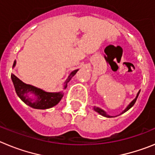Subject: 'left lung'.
Returning <instances> with one entry per match:
<instances>
[{
    "instance_id": "1",
    "label": "left lung",
    "mask_w": 155,
    "mask_h": 155,
    "mask_svg": "<svg viewBox=\"0 0 155 155\" xmlns=\"http://www.w3.org/2000/svg\"><path fill=\"white\" fill-rule=\"evenodd\" d=\"M140 91H139V92L137 93V97L135 98H134V100H133L132 102H130V105H128V106H127V109H125V110L124 111V112H123V113H125V112H127V110H129V109H130L131 107H132L133 105H134V104H135V102H136V101H137V97H138V95H139V94H140ZM94 109L95 111H96V112H98V113H99L100 115H102V116H105V117H112V116H109V115H107L106 114V113H105V111H103L102 110V109H99V108L98 107H94Z\"/></svg>"
}]
</instances>
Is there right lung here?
<instances>
[{
	"label": "right lung",
	"mask_w": 155,
	"mask_h": 155,
	"mask_svg": "<svg viewBox=\"0 0 155 155\" xmlns=\"http://www.w3.org/2000/svg\"><path fill=\"white\" fill-rule=\"evenodd\" d=\"M15 61L14 62L13 67H15ZM78 71V70H75V71L71 72V74L68 77V78L64 82V89L68 86V82L71 81L72 77L74 76ZM11 77H12V82H13L14 86H15V89L18 96L21 98L26 105H29L34 109H50V108L58 104V102L61 101L62 97L64 96L63 92H46V91H42V89L38 88V87H35L34 86L30 85V84H25L24 82L18 78L17 77L13 74H12ZM29 94H32L34 96V98H30Z\"/></svg>",
	"instance_id": "obj_1"
}]
</instances>
